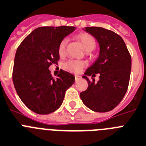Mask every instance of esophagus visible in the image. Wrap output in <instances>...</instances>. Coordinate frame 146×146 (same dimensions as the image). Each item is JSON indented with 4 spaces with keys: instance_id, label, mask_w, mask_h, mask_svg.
Wrapping results in <instances>:
<instances>
[{
    "instance_id": "esophagus-1",
    "label": "esophagus",
    "mask_w": 146,
    "mask_h": 146,
    "mask_svg": "<svg viewBox=\"0 0 146 146\" xmlns=\"http://www.w3.org/2000/svg\"><path fill=\"white\" fill-rule=\"evenodd\" d=\"M81 78H82V77H81L80 76H78V75H75V80H76V82L80 80Z\"/></svg>"
}]
</instances>
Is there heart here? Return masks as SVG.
<instances>
[{
    "instance_id": "b5f03b06",
    "label": "heart",
    "mask_w": 146,
    "mask_h": 146,
    "mask_svg": "<svg viewBox=\"0 0 146 146\" xmlns=\"http://www.w3.org/2000/svg\"><path fill=\"white\" fill-rule=\"evenodd\" d=\"M77 40H79L82 43V46L87 51H91L94 50L96 47V40L94 36L91 35L89 33H82L76 36ZM68 43V40L67 39H63L61 40L58 45V54L60 56H62L65 54V49ZM86 65V63L83 61L81 60H71L68 61L65 64H64V67L65 69L73 73H78L82 70V68H84Z\"/></svg>"
}]
</instances>
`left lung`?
I'll use <instances>...</instances> for the list:
<instances>
[{
    "label": "left lung",
    "instance_id": "1",
    "mask_svg": "<svg viewBox=\"0 0 146 146\" xmlns=\"http://www.w3.org/2000/svg\"><path fill=\"white\" fill-rule=\"evenodd\" d=\"M85 31L96 37L100 45L99 56L86 70L93 77L99 73L100 79L88 82V87L80 93L83 103L95 111H111L120 104L129 87L131 57L120 35L101 27H86Z\"/></svg>",
    "mask_w": 146,
    "mask_h": 146
}]
</instances>
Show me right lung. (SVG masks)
<instances>
[{
  "instance_id": "1",
  "label": "right lung",
  "mask_w": 146,
  "mask_h": 146,
  "mask_svg": "<svg viewBox=\"0 0 146 146\" xmlns=\"http://www.w3.org/2000/svg\"><path fill=\"white\" fill-rule=\"evenodd\" d=\"M76 29L37 28L17 48L12 81L23 103L35 113L47 115L56 111L62 104L66 90L74 83L71 73L61 70L54 78L48 68L59 60L58 45L61 40Z\"/></svg>"
}]
</instances>
